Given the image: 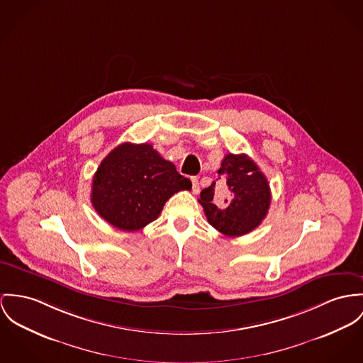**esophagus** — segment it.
<instances>
[{
    "instance_id": "obj_1",
    "label": "esophagus",
    "mask_w": 363,
    "mask_h": 363,
    "mask_svg": "<svg viewBox=\"0 0 363 363\" xmlns=\"http://www.w3.org/2000/svg\"><path fill=\"white\" fill-rule=\"evenodd\" d=\"M191 181H192V192H194V194H197V192H199V189H200V186H199V179H197L196 177H192V178H191Z\"/></svg>"
}]
</instances>
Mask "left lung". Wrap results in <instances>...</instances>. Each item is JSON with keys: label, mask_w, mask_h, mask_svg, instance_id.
Wrapping results in <instances>:
<instances>
[{"label": "left lung", "mask_w": 363, "mask_h": 363, "mask_svg": "<svg viewBox=\"0 0 363 363\" xmlns=\"http://www.w3.org/2000/svg\"><path fill=\"white\" fill-rule=\"evenodd\" d=\"M221 184L213 182L200 194L210 225L226 236H242L267 217L271 189L267 177L247 155H226L218 169Z\"/></svg>", "instance_id": "left-lung-1"}]
</instances>
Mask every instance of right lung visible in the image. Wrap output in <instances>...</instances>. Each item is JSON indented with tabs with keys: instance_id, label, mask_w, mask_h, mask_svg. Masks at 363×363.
Segmentation results:
<instances>
[{
	"instance_id": "right-lung-1",
	"label": "right lung",
	"mask_w": 363,
	"mask_h": 363,
	"mask_svg": "<svg viewBox=\"0 0 363 363\" xmlns=\"http://www.w3.org/2000/svg\"><path fill=\"white\" fill-rule=\"evenodd\" d=\"M191 189L192 182L150 143L124 142L96 169L91 201L105 221L133 232L155 221L174 194Z\"/></svg>"
}]
</instances>
